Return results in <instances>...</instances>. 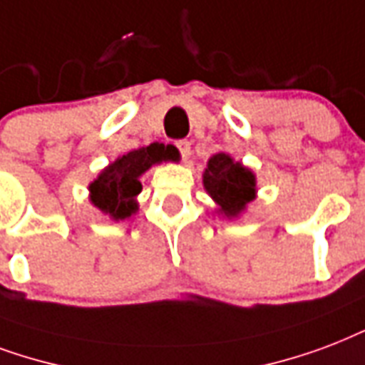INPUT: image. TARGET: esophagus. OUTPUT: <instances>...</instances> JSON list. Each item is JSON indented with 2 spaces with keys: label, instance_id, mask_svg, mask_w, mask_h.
I'll use <instances>...</instances> for the list:
<instances>
[{
  "label": "esophagus",
  "instance_id": "esophagus-1",
  "mask_svg": "<svg viewBox=\"0 0 365 365\" xmlns=\"http://www.w3.org/2000/svg\"><path fill=\"white\" fill-rule=\"evenodd\" d=\"M176 147L178 151H180V155H182V158H187L189 155H191V143H189L187 139H180V141H176Z\"/></svg>",
  "mask_w": 365,
  "mask_h": 365
}]
</instances>
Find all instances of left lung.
<instances>
[{
	"instance_id": "obj_1",
	"label": "left lung",
	"mask_w": 365,
	"mask_h": 365,
	"mask_svg": "<svg viewBox=\"0 0 365 365\" xmlns=\"http://www.w3.org/2000/svg\"><path fill=\"white\" fill-rule=\"evenodd\" d=\"M202 183L208 195L220 205V212L226 214L227 218L245 210L247 202L252 201L257 193L255 174L241 163H233L226 153H218L208 160Z\"/></svg>"
}]
</instances>
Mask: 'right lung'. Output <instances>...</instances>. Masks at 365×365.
<instances>
[{"instance_id":"1","label":"right lung","mask_w":365,"mask_h":365,"mask_svg":"<svg viewBox=\"0 0 365 365\" xmlns=\"http://www.w3.org/2000/svg\"><path fill=\"white\" fill-rule=\"evenodd\" d=\"M176 158V147H164L163 143H151L149 147L122 155L90 185L91 202L110 218L124 220L132 216L138 210L135 197L141 191L139 176L149 170L153 164Z\"/></svg>"}]
</instances>
